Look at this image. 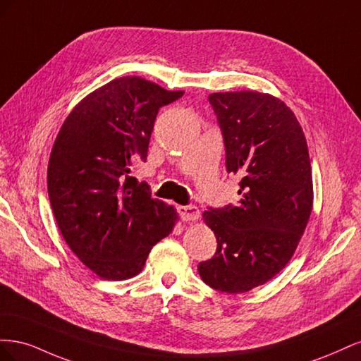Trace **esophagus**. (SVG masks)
Segmentation results:
<instances>
[{
    "mask_svg": "<svg viewBox=\"0 0 361 361\" xmlns=\"http://www.w3.org/2000/svg\"><path fill=\"white\" fill-rule=\"evenodd\" d=\"M178 212L183 221H194L200 216V212L197 209V206L194 204H187V206H178Z\"/></svg>",
    "mask_w": 361,
    "mask_h": 361,
    "instance_id": "esophagus-1",
    "label": "esophagus"
}]
</instances>
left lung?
<instances>
[{
    "label": "left lung",
    "mask_w": 361,
    "mask_h": 361,
    "mask_svg": "<svg viewBox=\"0 0 361 361\" xmlns=\"http://www.w3.org/2000/svg\"><path fill=\"white\" fill-rule=\"evenodd\" d=\"M207 99L221 129L226 170L241 178V199L203 212L216 251L197 269L207 286L243 293L279 274L305 231L313 206L309 149L297 117L274 96L226 92Z\"/></svg>",
    "instance_id": "8db88e82"
}]
</instances>
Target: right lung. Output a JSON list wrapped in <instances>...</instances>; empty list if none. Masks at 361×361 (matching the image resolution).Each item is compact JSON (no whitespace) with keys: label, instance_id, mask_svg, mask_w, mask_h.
Returning <instances> with one entry per match:
<instances>
[{"label":"right lung","instance_id":"1","mask_svg":"<svg viewBox=\"0 0 361 361\" xmlns=\"http://www.w3.org/2000/svg\"><path fill=\"white\" fill-rule=\"evenodd\" d=\"M183 92L123 76L76 105L60 129L48 164V195L60 232L82 264L106 280L143 269L152 247L174 226L171 206L130 176L147 159L159 108Z\"/></svg>","mask_w":361,"mask_h":361}]
</instances>
